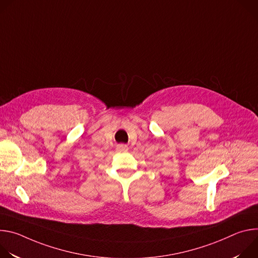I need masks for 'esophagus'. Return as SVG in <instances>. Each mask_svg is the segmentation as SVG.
Returning a JSON list of instances; mask_svg holds the SVG:
<instances>
[{
    "label": "esophagus",
    "instance_id": "esophagus-1",
    "mask_svg": "<svg viewBox=\"0 0 258 258\" xmlns=\"http://www.w3.org/2000/svg\"><path fill=\"white\" fill-rule=\"evenodd\" d=\"M116 149L119 152H126L128 150V147L126 145H124V144H119V145L116 146Z\"/></svg>",
    "mask_w": 258,
    "mask_h": 258
}]
</instances>
